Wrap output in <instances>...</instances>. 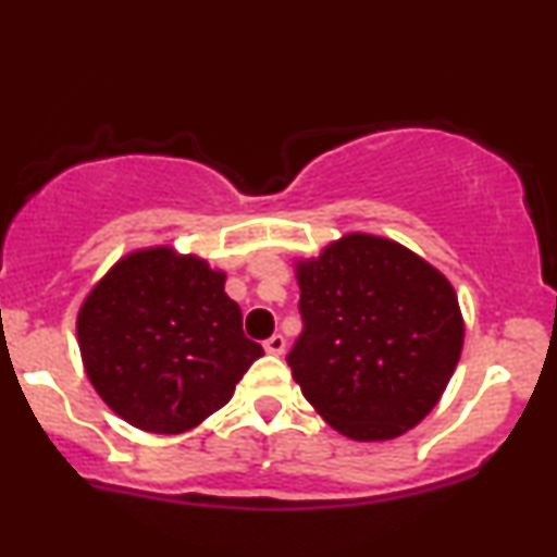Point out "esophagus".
<instances>
[{
  "label": "esophagus",
  "mask_w": 557,
  "mask_h": 557,
  "mask_svg": "<svg viewBox=\"0 0 557 557\" xmlns=\"http://www.w3.org/2000/svg\"><path fill=\"white\" fill-rule=\"evenodd\" d=\"M264 350L270 355H283L285 352V337H283V334H272V337L264 343Z\"/></svg>",
  "instance_id": "obj_1"
}]
</instances>
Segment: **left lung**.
Masks as SVG:
<instances>
[{
	"label": "left lung",
	"mask_w": 557,
	"mask_h": 557,
	"mask_svg": "<svg viewBox=\"0 0 557 557\" xmlns=\"http://www.w3.org/2000/svg\"><path fill=\"white\" fill-rule=\"evenodd\" d=\"M293 379L347 438L386 441L433 410L459 363L454 287L394 240L352 233L298 264Z\"/></svg>",
	"instance_id": "1"
}]
</instances>
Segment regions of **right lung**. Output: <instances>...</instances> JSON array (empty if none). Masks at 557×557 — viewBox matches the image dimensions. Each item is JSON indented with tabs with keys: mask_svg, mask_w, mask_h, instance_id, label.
<instances>
[{
	"mask_svg": "<svg viewBox=\"0 0 557 557\" xmlns=\"http://www.w3.org/2000/svg\"><path fill=\"white\" fill-rule=\"evenodd\" d=\"M77 339L100 399L150 433L202 423L264 355L244 334L225 274L171 249L119 261L79 308Z\"/></svg>",
	"mask_w": 557,
	"mask_h": 557,
	"instance_id": "1",
	"label": "right lung"
}]
</instances>
